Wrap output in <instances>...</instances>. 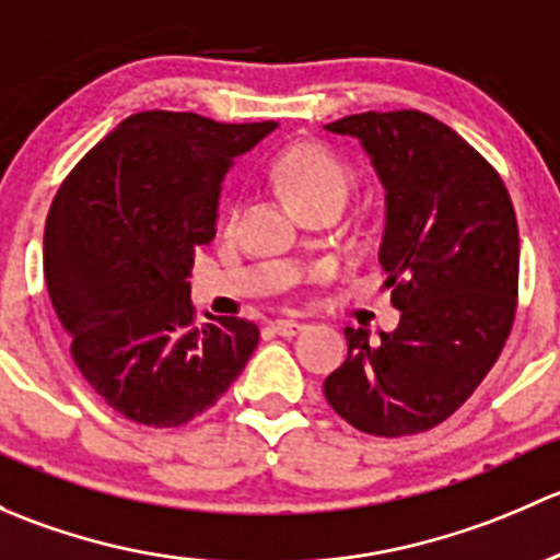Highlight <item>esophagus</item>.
Here are the masks:
<instances>
[{
	"mask_svg": "<svg viewBox=\"0 0 560 560\" xmlns=\"http://www.w3.org/2000/svg\"><path fill=\"white\" fill-rule=\"evenodd\" d=\"M302 328H304V323H299V320H275L272 323V331L280 334V337H296Z\"/></svg>",
	"mask_w": 560,
	"mask_h": 560,
	"instance_id": "obj_1",
	"label": "esophagus"
}]
</instances>
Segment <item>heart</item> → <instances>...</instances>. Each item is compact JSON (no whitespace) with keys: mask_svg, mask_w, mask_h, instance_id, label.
<instances>
[{"mask_svg":"<svg viewBox=\"0 0 560 560\" xmlns=\"http://www.w3.org/2000/svg\"><path fill=\"white\" fill-rule=\"evenodd\" d=\"M280 194L291 207L328 194H350L353 177L348 166L320 145H293L278 164Z\"/></svg>","mask_w":560,"mask_h":560,"instance_id":"obj_1","label":"heart"}]
</instances>
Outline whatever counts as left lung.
<instances>
[{"instance_id":"8db88e82","label":"left lung","mask_w":560,"mask_h":560,"mask_svg":"<svg viewBox=\"0 0 560 560\" xmlns=\"http://www.w3.org/2000/svg\"><path fill=\"white\" fill-rule=\"evenodd\" d=\"M385 191V288L394 331L345 328L348 359L323 383L328 405L374 436L434 429L499 359L515 320L521 242L495 170L451 126L418 109L345 115Z\"/></svg>"}]
</instances>
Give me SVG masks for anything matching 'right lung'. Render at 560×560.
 Here are the masks:
<instances>
[{
    "mask_svg": "<svg viewBox=\"0 0 560 560\" xmlns=\"http://www.w3.org/2000/svg\"><path fill=\"white\" fill-rule=\"evenodd\" d=\"M278 129L196 113L129 115L83 155L50 205L45 282L91 388L135 423L170 429L240 377L258 326L194 323L196 247L215 237L223 180Z\"/></svg>",
    "mask_w": 560,
    "mask_h": 560,
    "instance_id": "right-lung-1",
    "label": "right lung"
}]
</instances>
